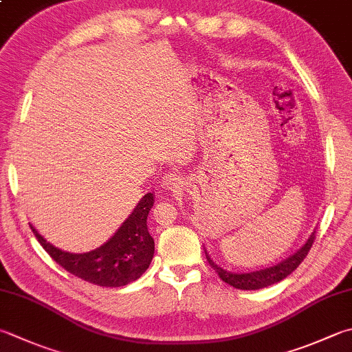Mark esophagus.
Here are the masks:
<instances>
[{
	"label": "esophagus",
	"instance_id": "esophagus-1",
	"mask_svg": "<svg viewBox=\"0 0 352 352\" xmlns=\"http://www.w3.org/2000/svg\"><path fill=\"white\" fill-rule=\"evenodd\" d=\"M162 185L165 190H170V191H181L184 187V181L182 177L176 175V173H170L164 177Z\"/></svg>",
	"mask_w": 352,
	"mask_h": 352
}]
</instances>
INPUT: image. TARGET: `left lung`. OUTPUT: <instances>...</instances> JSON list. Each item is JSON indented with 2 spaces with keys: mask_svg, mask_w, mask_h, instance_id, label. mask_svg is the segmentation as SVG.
<instances>
[{
  "mask_svg": "<svg viewBox=\"0 0 352 352\" xmlns=\"http://www.w3.org/2000/svg\"><path fill=\"white\" fill-rule=\"evenodd\" d=\"M314 233L308 237V241L305 242L294 254L283 258L282 262H277L276 265H273V267H268V268L248 271V273H234V271L223 270L221 265H217L213 258H211L205 247L204 250H205V256H207L210 267L216 271L217 276L221 277L225 283H228L237 289H261L283 280L285 277L289 276L297 267H299V265L303 262V258L307 257L311 247H313Z\"/></svg>",
  "mask_w": 352,
  "mask_h": 352,
  "instance_id": "1",
  "label": "left lung"
}]
</instances>
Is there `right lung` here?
Here are the masks:
<instances>
[{
  "label": "right lung",
  "instance_id": "obj_1",
  "mask_svg": "<svg viewBox=\"0 0 352 352\" xmlns=\"http://www.w3.org/2000/svg\"><path fill=\"white\" fill-rule=\"evenodd\" d=\"M153 204V193L145 195L116 233L89 253H69L58 248L29 225L49 256L70 274L98 287L116 288L138 280L150 267L155 241L148 233L147 217Z\"/></svg>",
  "mask_w": 352,
  "mask_h": 352
}]
</instances>
